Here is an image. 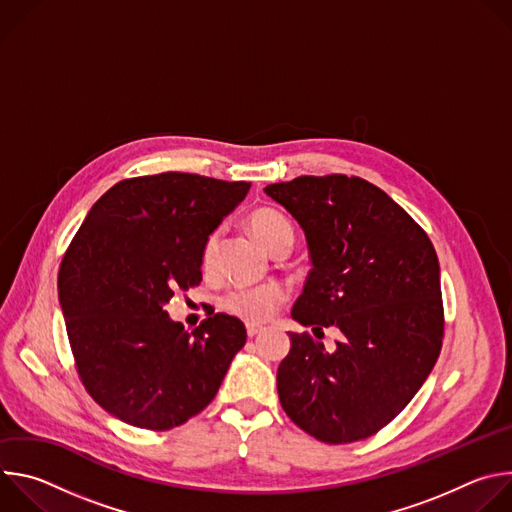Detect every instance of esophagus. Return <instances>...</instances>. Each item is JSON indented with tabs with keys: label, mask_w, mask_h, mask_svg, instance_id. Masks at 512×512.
I'll use <instances>...</instances> for the list:
<instances>
[{
	"label": "esophagus",
	"mask_w": 512,
	"mask_h": 512,
	"mask_svg": "<svg viewBox=\"0 0 512 512\" xmlns=\"http://www.w3.org/2000/svg\"><path fill=\"white\" fill-rule=\"evenodd\" d=\"M263 332V326H257V324H247V336L249 338H255L257 334Z\"/></svg>",
	"instance_id": "1"
}]
</instances>
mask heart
Instances as JSON below:
<instances>
[{
	"instance_id": "heart-1",
	"label": "heart",
	"mask_w": 512,
	"mask_h": 512,
	"mask_svg": "<svg viewBox=\"0 0 512 512\" xmlns=\"http://www.w3.org/2000/svg\"><path fill=\"white\" fill-rule=\"evenodd\" d=\"M247 225L253 233V237L273 255L279 249H287L294 245V227H291L289 218L269 206L255 208L249 218ZM218 245H221V231H212L200 253V265L204 273H212L216 269V255H218ZM287 300V291L279 283H263L255 287H239L229 291V294L223 298V308L249 322V324H261L269 320L277 308Z\"/></svg>"
}]
</instances>
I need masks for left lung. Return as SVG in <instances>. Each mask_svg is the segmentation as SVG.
<instances>
[{
	"mask_svg": "<svg viewBox=\"0 0 512 512\" xmlns=\"http://www.w3.org/2000/svg\"><path fill=\"white\" fill-rule=\"evenodd\" d=\"M265 194L296 218L310 249L291 318L342 332L334 352L308 332H289L277 369L281 407L320 442L364 440L407 407L440 356L435 249L389 194L356 176H300Z\"/></svg>",
	"mask_w": 512,
	"mask_h": 512,
	"instance_id": "obj_1",
	"label": "left lung"
}]
</instances>
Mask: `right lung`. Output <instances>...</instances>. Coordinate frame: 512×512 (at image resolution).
<instances>
[{"mask_svg": "<svg viewBox=\"0 0 512 512\" xmlns=\"http://www.w3.org/2000/svg\"><path fill=\"white\" fill-rule=\"evenodd\" d=\"M249 182L164 172L117 182L89 210L58 271L77 373L117 419L166 431L200 413L245 346V324L208 316L186 332L164 304L202 281L206 237Z\"/></svg>", "mask_w": 512, "mask_h": 512, "instance_id": "obj_1", "label": "right lung"}]
</instances>
